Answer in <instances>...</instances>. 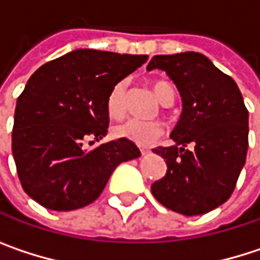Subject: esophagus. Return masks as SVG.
<instances>
[{"mask_svg": "<svg viewBox=\"0 0 260 260\" xmlns=\"http://www.w3.org/2000/svg\"><path fill=\"white\" fill-rule=\"evenodd\" d=\"M140 152H141V155H149L150 149L149 147H140Z\"/></svg>", "mask_w": 260, "mask_h": 260, "instance_id": "34e87169", "label": "esophagus"}]
</instances>
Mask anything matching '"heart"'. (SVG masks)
I'll return each mask as SVG.
<instances>
[{
    "label": "heart",
    "mask_w": 260,
    "mask_h": 260,
    "mask_svg": "<svg viewBox=\"0 0 260 260\" xmlns=\"http://www.w3.org/2000/svg\"><path fill=\"white\" fill-rule=\"evenodd\" d=\"M153 91L158 101L166 105L170 101H175V87L167 81H156L153 84ZM108 114L114 119H119L126 111V84L123 81L117 82L107 99ZM164 132V128L159 122H143L137 119H129L123 123H119L113 128V135L116 138L129 140L138 146H150L153 144Z\"/></svg>",
    "instance_id": "heart-1"
}]
</instances>
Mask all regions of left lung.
Returning a JSON list of instances; mask_svg holds the SVG:
<instances>
[{
  "mask_svg": "<svg viewBox=\"0 0 260 260\" xmlns=\"http://www.w3.org/2000/svg\"><path fill=\"white\" fill-rule=\"evenodd\" d=\"M164 71L176 84L182 114L172 132L175 146L153 149L167 164L152 194L166 208L202 215L234 192L248 149V111L234 79L199 52L155 55L147 71ZM192 142L194 149L184 147Z\"/></svg>",
  "mask_w": 260,
  "mask_h": 260,
  "instance_id": "obj_1",
  "label": "left lung"
}]
</instances>
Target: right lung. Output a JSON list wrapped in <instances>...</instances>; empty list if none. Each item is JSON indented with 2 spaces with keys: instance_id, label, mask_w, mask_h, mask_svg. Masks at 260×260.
<instances>
[{
  "instance_id": "add662e5",
  "label": "right lung",
  "mask_w": 260,
  "mask_h": 260,
  "mask_svg": "<svg viewBox=\"0 0 260 260\" xmlns=\"http://www.w3.org/2000/svg\"><path fill=\"white\" fill-rule=\"evenodd\" d=\"M147 61V55L75 49L39 68L18 98L12 152L26 194L52 211L94 202L114 169L140 156L129 140L91 150L84 141L107 135L111 88Z\"/></svg>"
}]
</instances>
